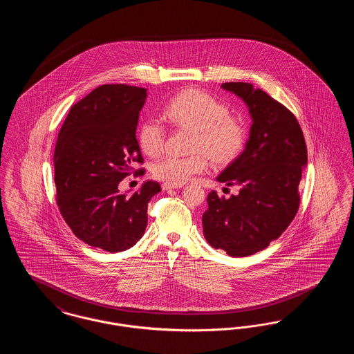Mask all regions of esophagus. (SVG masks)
<instances>
[{
    "label": "esophagus",
    "mask_w": 354,
    "mask_h": 354,
    "mask_svg": "<svg viewBox=\"0 0 354 354\" xmlns=\"http://www.w3.org/2000/svg\"><path fill=\"white\" fill-rule=\"evenodd\" d=\"M180 187H182L180 185H169V183H163V185H162V188H163L165 191H171V189L180 188Z\"/></svg>",
    "instance_id": "esophagus-1"
}]
</instances>
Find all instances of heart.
<instances>
[{
	"mask_svg": "<svg viewBox=\"0 0 354 354\" xmlns=\"http://www.w3.org/2000/svg\"><path fill=\"white\" fill-rule=\"evenodd\" d=\"M165 117L182 129L195 130L189 156L167 153L152 165V175L169 185H183L204 172L211 160L228 165L243 152L247 129L240 119L230 115V109L211 94L189 88L167 103ZM138 142L149 156H156L166 145V129L159 119H146L138 131Z\"/></svg>",
	"mask_w": 354,
	"mask_h": 354,
	"instance_id": "b5f03b06",
	"label": "heart"
}]
</instances>
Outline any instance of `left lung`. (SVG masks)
Listing matches in <instances>:
<instances>
[{"label": "left lung", "mask_w": 354, "mask_h": 354, "mask_svg": "<svg viewBox=\"0 0 354 354\" xmlns=\"http://www.w3.org/2000/svg\"><path fill=\"white\" fill-rule=\"evenodd\" d=\"M221 87L245 102L252 126L245 150L218 176L240 191L230 199L208 194L203 234L211 247L244 257L267 248L296 216L308 153L303 130L284 104L251 84Z\"/></svg>", "instance_id": "obj_1"}]
</instances>
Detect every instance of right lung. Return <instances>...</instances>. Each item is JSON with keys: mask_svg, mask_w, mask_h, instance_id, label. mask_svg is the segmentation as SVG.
<instances>
[{"mask_svg": "<svg viewBox=\"0 0 354 354\" xmlns=\"http://www.w3.org/2000/svg\"><path fill=\"white\" fill-rule=\"evenodd\" d=\"M146 98L143 87L102 84L71 106L57 139L59 212L74 235L107 252L126 251L143 236L147 204L160 191L152 180L131 196L118 189L133 163H143L135 133Z\"/></svg>", "mask_w": 354, "mask_h": 354, "instance_id": "obj_1", "label": "right lung"}]
</instances>
